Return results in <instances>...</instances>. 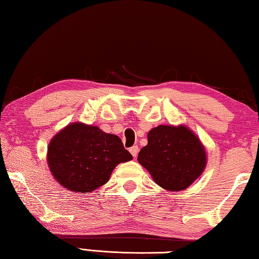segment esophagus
Segmentation results:
<instances>
[{
  "mask_svg": "<svg viewBox=\"0 0 259 259\" xmlns=\"http://www.w3.org/2000/svg\"><path fill=\"white\" fill-rule=\"evenodd\" d=\"M129 151L131 153V155H133L134 157H136V156H137V154H138V152H139V147L137 145H135L133 147H130Z\"/></svg>",
  "mask_w": 259,
  "mask_h": 259,
  "instance_id": "1",
  "label": "esophagus"
}]
</instances>
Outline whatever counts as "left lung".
Masks as SVG:
<instances>
[{"instance_id":"1","label":"left lung","mask_w":259,"mask_h":259,"mask_svg":"<svg viewBox=\"0 0 259 259\" xmlns=\"http://www.w3.org/2000/svg\"><path fill=\"white\" fill-rule=\"evenodd\" d=\"M138 162L168 191H183L204 170L207 156L199 138L186 126L159 125L147 135Z\"/></svg>"}]
</instances>
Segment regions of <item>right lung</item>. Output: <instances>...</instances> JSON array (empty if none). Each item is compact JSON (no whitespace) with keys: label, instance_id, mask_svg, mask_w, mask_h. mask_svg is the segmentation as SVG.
<instances>
[{"label":"right lung","instance_id":"1","mask_svg":"<svg viewBox=\"0 0 259 259\" xmlns=\"http://www.w3.org/2000/svg\"><path fill=\"white\" fill-rule=\"evenodd\" d=\"M131 159L117 136L83 123L67 125L48 147V164L57 182L85 194L106 184L113 169Z\"/></svg>","mask_w":259,"mask_h":259}]
</instances>
